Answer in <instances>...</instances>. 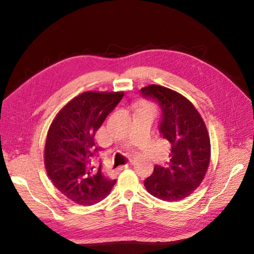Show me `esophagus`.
<instances>
[{
	"instance_id": "esophagus-1",
	"label": "esophagus",
	"mask_w": 254,
	"mask_h": 254,
	"mask_svg": "<svg viewBox=\"0 0 254 254\" xmlns=\"http://www.w3.org/2000/svg\"><path fill=\"white\" fill-rule=\"evenodd\" d=\"M130 165H131V163H127V164H125V165L121 166V167H120V170H126V168H128Z\"/></svg>"
}]
</instances>
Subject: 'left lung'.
I'll return each instance as SVG.
<instances>
[{"label":"left lung","mask_w":254,"mask_h":254,"mask_svg":"<svg viewBox=\"0 0 254 254\" xmlns=\"http://www.w3.org/2000/svg\"><path fill=\"white\" fill-rule=\"evenodd\" d=\"M140 92L159 104L162 113L159 130L172 145L170 162L156 165L144 187L161 200H182L199 187L209 167L207 129L195 106L178 92L158 84H149Z\"/></svg>","instance_id":"obj_1"}]
</instances>
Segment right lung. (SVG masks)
Returning <instances> with one entry per match:
<instances>
[{"instance_id": "obj_1", "label": "right lung", "mask_w": 254, "mask_h": 254, "mask_svg": "<svg viewBox=\"0 0 254 254\" xmlns=\"http://www.w3.org/2000/svg\"><path fill=\"white\" fill-rule=\"evenodd\" d=\"M124 92L88 91L71 99L50 126L44 147L45 170L56 189L80 205H92L109 195L117 180L107 178L102 164L92 165L95 133Z\"/></svg>"}]
</instances>
